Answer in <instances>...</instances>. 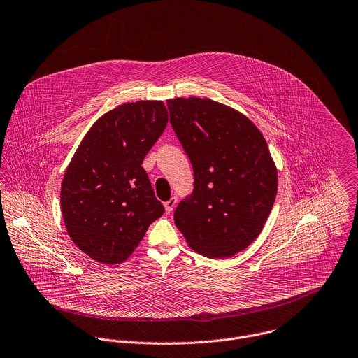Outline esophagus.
<instances>
[{"label": "esophagus", "mask_w": 358, "mask_h": 358, "mask_svg": "<svg viewBox=\"0 0 358 358\" xmlns=\"http://www.w3.org/2000/svg\"><path fill=\"white\" fill-rule=\"evenodd\" d=\"M176 203H177V199L173 196V198H170L166 203H164V209H166V213H171L173 212V209H174V206H176Z\"/></svg>", "instance_id": "34e87169"}]
</instances>
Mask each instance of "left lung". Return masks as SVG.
Masks as SVG:
<instances>
[{"label":"left lung","instance_id":"1","mask_svg":"<svg viewBox=\"0 0 358 358\" xmlns=\"http://www.w3.org/2000/svg\"><path fill=\"white\" fill-rule=\"evenodd\" d=\"M170 122L194 167V192L174 213L187 244L230 258L261 234L278 194V169L258 127L208 97L167 100Z\"/></svg>","mask_w":358,"mask_h":358}]
</instances>
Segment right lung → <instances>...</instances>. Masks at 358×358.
Instances as JSON below:
<instances>
[{
    "instance_id": "add662e5",
    "label": "right lung",
    "mask_w": 358,
    "mask_h": 358,
    "mask_svg": "<svg viewBox=\"0 0 358 358\" xmlns=\"http://www.w3.org/2000/svg\"><path fill=\"white\" fill-rule=\"evenodd\" d=\"M169 121L162 100L124 103L101 115L73 153L61 184V213L92 259L124 262L164 208L142 162Z\"/></svg>"
}]
</instances>
